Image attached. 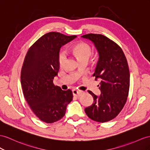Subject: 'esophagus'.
Returning a JSON list of instances; mask_svg holds the SVG:
<instances>
[{
	"label": "esophagus",
	"instance_id": "34e87169",
	"mask_svg": "<svg viewBox=\"0 0 150 150\" xmlns=\"http://www.w3.org/2000/svg\"><path fill=\"white\" fill-rule=\"evenodd\" d=\"M83 94V92L81 91H79V90H76V89H74L73 90V94L75 96H80L82 94Z\"/></svg>",
	"mask_w": 150,
	"mask_h": 150
}]
</instances>
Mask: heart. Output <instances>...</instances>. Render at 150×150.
Masks as SVG:
<instances>
[{
    "instance_id": "heart-1",
    "label": "heart",
    "mask_w": 150,
    "mask_h": 150,
    "mask_svg": "<svg viewBox=\"0 0 150 150\" xmlns=\"http://www.w3.org/2000/svg\"><path fill=\"white\" fill-rule=\"evenodd\" d=\"M73 54L80 62L83 61H88L92 54V48L91 46L84 42H79L73 45L71 47ZM66 55L63 52H61L58 56V63L60 67H63Z\"/></svg>"
}]
</instances>
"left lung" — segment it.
Segmentation results:
<instances>
[{"instance_id":"obj_1","label":"left lung","mask_w":150,"mask_h":150,"mask_svg":"<svg viewBox=\"0 0 150 150\" xmlns=\"http://www.w3.org/2000/svg\"><path fill=\"white\" fill-rule=\"evenodd\" d=\"M93 42L99 53V60L93 76L99 79L98 97L89 91L94 102L85 108L91 120L98 122H108L115 118L125 104L130 86V73L122 49L117 44L101 34L89 33L82 36Z\"/></svg>"}]
</instances>
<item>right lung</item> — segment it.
Returning <instances> with one entry per match:
<instances>
[{
	"mask_svg": "<svg viewBox=\"0 0 150 150\" xmlns=\"http://www.w3.org/2000/svg\"><path fill=\"white\" fill-rule=\"evenodd\" d=\"M76 37L47 33L38 38L25 56L21 72L23 93L33 113L47 124L62 118L73 99L72 91H63L54 86L53 80L59 69L60 48Z\"/></svg>",
	"mask_w": 150,
	"mask_h": 150,
	"instance_id": "obj_1",
	"label": "right lung"
}]
</instances>
